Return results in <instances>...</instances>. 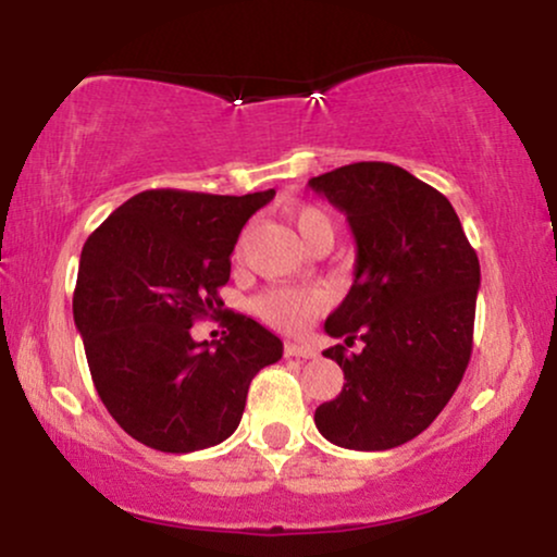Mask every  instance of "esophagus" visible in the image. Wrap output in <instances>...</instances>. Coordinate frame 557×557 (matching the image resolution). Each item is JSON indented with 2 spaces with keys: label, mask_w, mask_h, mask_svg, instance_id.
Wrapping results in <instances>:
<instances>
[{
  "label": "esophagus",
  "mask_w": 557,
  "mask_h": 557,
  "mask_svg": "<svg viewBox=\"0 0 557 557\" xmlns=\"http://www.w3.org/2000/svg\"><path fill=\"white\" fill-rule=\"evenodd\" d=\"M285 354L287 356H298V359H317L319 350L314 348V345H309V343H287L285 345Z\"/></svg>",
  "instance_id": "34e87169"
}]
</instances>
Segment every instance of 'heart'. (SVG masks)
I'll use <instances>...</instances> for the list:
<instances>
[{"mask_svg": "<svg viewBox=\"0 0 557 557\" xmlns=\"http://www.w3.org/2000/svg\"><path fill=\"white\" fill-rule=\"evenodd\" d=\"M290 220L306 243L314 238L317 233H322V230H330L332 233L330 216L317 207L293 209ZM322 309L324 296L314 290V287H274V290L261 293L253 300V311L264 322H270L272 327L285 332H300Z\"/></svg>", "mask_w": 557, "mask_h": 557, "instance_id": "obj_1", "label": "heart"}]
</instances>
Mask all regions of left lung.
Instances as JSON below:
<instances>
[{
  "instance_id": "left-lung-1",
  "label": "left lung",
  "mask_w": 557,
  "mask_h": 557,
  "mask_svg": "<svg viewBox=\"0 0 557 557\" xmlns=\"http://www.w3.org/2000/svg\"><path fill=\"white\" fill-rule=\"evenodd\" d=\"M348 220L354 285L324 322L330 337L361 339L324 350L343 369L317 430L348 450H389L413 440L461 385L471 359L479 259L450 201L387 162L345 164L311 177Z\"/></svg>"
}]
</instances>
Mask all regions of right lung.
<instances>
[{
  "mask_svg": "<svg viewBox=\"0 0 557 557\" xmlns=\"http://www.w3.org/2000/svg\"><path fill=\"white\" fill-rule=\"evenodd\" d=\"M274 190L212 196L144 190L88 235L73 317L96 393L138 443L162 453L220 445L238 430L248 385L283 341L225 311L220 287L243 225ZM223 317L222 342L196 344V318Z\"/></svg>",
  "mask_w": 557,
  "mask_h": 557,
  "instance_id": "add662e5",
  "label": "right lung"
}]
</instances>
